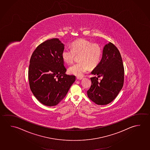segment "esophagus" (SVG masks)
<instances>
[{
	"mask_svg": "<svg viewBox=\"0 0 150 150\" xmlns=\"http://www.w3.org/2000/svg\"><path fill=\"white\" fill-rule=\"evenodd\" d=\"M76 79H78V80H81L83 78L81 77H77Z\"/></svg>",
	"mask_w": 150,
	"mask_h": 150,
	"instance_id": "obj_1",
	"label": "esophagus"
}]
</instances>
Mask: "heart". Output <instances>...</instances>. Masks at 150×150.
Listing matches in <instances>:
<instances>
[{
	"instance_id": "b5f03b06",
	"label": "heart",
	"mask_w": 150,
	"mask_h": 150,
	"mask_svg": "<svg viewBox=\"0 0 150 150\" xmlns=\"http://www.w3.org/2000/svg\"><path fill=\"white\" fill-rule=\"evenodd\" d=\"M76 56L79 62L69 67V72L77 76H83L89 67L94 69L100 63L102 50L99 45L84 39L77 40L71 44V48L66 47L62 52V57L67 64H71Z\"/></svg>"
}]
</instances>
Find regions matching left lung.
<instances>
[{
  "label": "left lung",
  "mask_w": 150,
  "mask_h": 150,
  "mask_svg": "<svg viewBox=\"0 0 150 150\" xmlns=\"http://www.w3.org/2000/svg\"><path fill=\"white\" fill-rule=\"evenodd\" d=\"M91 74L92 85L87 92L90 100L97 105H106L112 102L120 92L124 83V69L118 49L111 42L104 46L102 57ZM101 77L100 81L98 78Z\"/></svg>",
  "instance_id": "left-lung-1"
}]
</instances>
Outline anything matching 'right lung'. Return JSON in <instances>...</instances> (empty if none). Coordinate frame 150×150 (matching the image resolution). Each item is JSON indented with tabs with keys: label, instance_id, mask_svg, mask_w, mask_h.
Instances as JSON below:
<instances>
[{
	"label": "right lung",
	"instance_id": "1",
	"mask_svg": "<svg viewBox=\"0 0 150 150\" xmlns=\"http://www.w3.org/2000/svg\"><path fill=\"white\" fill-rule=\"evenodd\" d=\"M64 46L58 38L47 40L36 48L30 59V88L37 100L46 106L57 105L76 79L74 75L65 74L62 57Z\"/></svg>",
	"mask_w": 150,
	"mask_h": 150
}]
</instances>
